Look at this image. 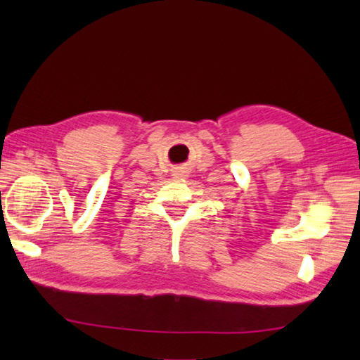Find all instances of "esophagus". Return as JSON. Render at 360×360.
<instances>
[{
    "mask_svg": "<svg viewBox=\"0 0 360 360\" xmlns=\"http://www.w3.org/2000/svg\"><path fill=\"white\" fill-rule=\"evenodd\" d=\"M173 176H174V178L176 179H182V178H186V172L184 170H176L174 173H173Z\"/></svg>",
    "mask_w": 360,
    "mask_h": 360,
    "instance_id": "1",
    "label": "esophagus"
}]
</instances>
